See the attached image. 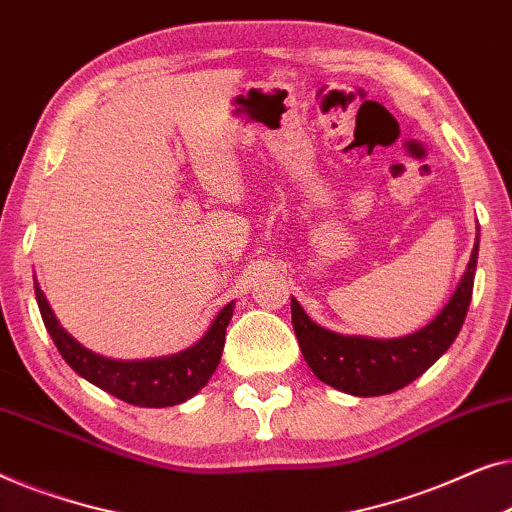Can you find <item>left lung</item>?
Here are the masks:
<instances>
[{
	"mask_svg": "<svg viewBox=\"0 0 512 512\" xmlns=\"http://www.w3.org/2000/svg\"><path fill=\"white\" fill-rule=\"evenodd\" d=\"M475 264L478 239L469 266L443 311L427 327L401 338L336 334L315 325L292 297V327L306 364L322 383L355 397H380L413 383L450 348L462 329L471 304Z\"/></svg>",
	"mask_w": 512,
	"mask_h": 512,
	"instance_id": "1",
	"label": "left lung"
}]
</instances>
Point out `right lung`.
I'll return each mask as SVG.
<instances>
[{
    "mask_svg": "<svg viewBox=\"0 0 512 512\" xmlns=\"http://www.w3.org/2000/svg\"><path fill=\"white\" fill-rule=\"evenodd\" d=\"M34 294H37L43 325H46L64 362L88 383L97 385L99 390L141 408H167L194 397L213 376L215 366L220 364L222 348H225V331L234 315L232 301L215 315L213 325L192 348L176 352V355L122 362V359L97 355V352L78 343L55 318L37 280H34Z\"/></svg>",
    "mask_w": 512,
    "mask_h": 512,
    "instance_id": "add662e5",
    "label": "right lung"
}]
</instances>
